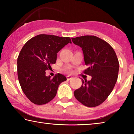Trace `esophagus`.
<instances>
[{"label": "esophagus", "mask_w": 134, "mask_h": 134, "mask_svg": "<svg viewBox=\"0 0 134 134\" xmlns=\"http://www.w3.org/2000/svg\"><path fill=\"white\" fill-rule=\"evenodd\" d=\"M72 78V77H71V76H70V75H69V76H67V80H71V79Z\"/></svg>", "instance_id": "1"}]
</instances>
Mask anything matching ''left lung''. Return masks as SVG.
<instances>
[{"instance_id":"left-lung-1","label":"left lung","mask_w":134,"mask_h":134,"mask_svg":"<svg viewBox=\"0 0 134 134\" xmlns=\"http://www.w3.org/2000/svg\"><path fill=\"white\" fill-rule=\"evenodd\" d=\"M74 44L82 48L85 64L84 73L92 76L82 79V85L76 90V99L87 107H96L108 98L118 76L119 63L114 49L105 41L94 35L71 38Z\"/></svg>"}]
</instances>
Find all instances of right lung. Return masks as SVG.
I'll return each instance as SVG.
<instances>
[{
    "mask_svg": "<svg viewBox=\"0 0 134 134\" xmlns=\"http://www.w3.org/2000/svg\"><path fill=\"white\" fill-rule=\"evenodd\" d=\"M71 43L70 37L40 34L28 41L17 60L18 80L24 94L35 105H44L56 96L61 83L67 80L58 73L53 79L45 75L51 64H55L57 53Z\"/></svg>",
    "mask_w": 134,
    "mask_h": 134,
    "instance_id": "1",
    "label": "right lung"
}]
</instances>
